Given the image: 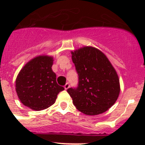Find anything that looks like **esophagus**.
I'll return each instance as SVG.
<instances>
[{
    "label": "esophagus",
    "instance_id": "esophagus-1",
    "mask_svg": "<svg viewBox=\"0 0 145 145\" xmlns=\"http://www.w3.org/2000/svg\"><path fill=\"white\" fill-rule=\"evenodd\" d=\"M70 84H69V83H67V84H65V86H64V87H65V89H66V90H67V89H68V88H70Z\"/></svg>",
    "mask_w": 145,
    "mask_h": 145
}]
</instances>
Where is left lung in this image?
I'll return each instance as SVG.
<instances>
[{"label": "left lung", "instance_id": "left-lung-1", "mask_svg": "<svg viewBox=\"0 0 145 145\" xmlns=\"http://www.w3.org/2000/svg\"><path fill=\"white\" fill-rule=\"evenodd\" d=\"M78 76L75 88L68 92L73 105L88 116L105 112L117 100L120 93L118 76L106 56L93 47H84L72 52Z\"/></svg>", "mask_w": 145, "mask_h": 145}]
</instances>
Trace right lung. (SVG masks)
<instances>
[{"instance_id":"obj_1","label":"right lung","mask_w":145,"mask_h":145,"mask_svg":"<svg viewBox=\"0 0 145 145\" xmlns=\"http://www.w3.org/2000/svg\"><path fill=\"white\" fill-rule=\"evenodd\" d=\"M53 58L39 56L26 64L16 80V91L22 103L34 110H42L54 105L64 87L57 83L52 71Z\"/></svg>"}]
</instances>
